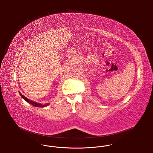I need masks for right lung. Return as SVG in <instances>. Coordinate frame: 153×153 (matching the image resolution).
<instances>
[{"mask_svg":"<svg viewBox=\"0 0 153 153\" xmlns=\"http://www.w3.org/2000/svg\"><path fill=\"white\" fill-rule=\"evenodd\" d=\"M19 94L21 96V97L23 98L25 101H27V102H28L30 104H31L32 105H33V106H34L39 107V108H43V107H45V106H47L48 105V104L42 105V104H39V103H37L36 102L31 101V100H30L29 99H28L27 97H25V96H24L22 93H20V92H19Z\"/></svg>","mask_w":153,"mask_h":153,"instance_id":"1","label":"right lung"}]
</instances>
